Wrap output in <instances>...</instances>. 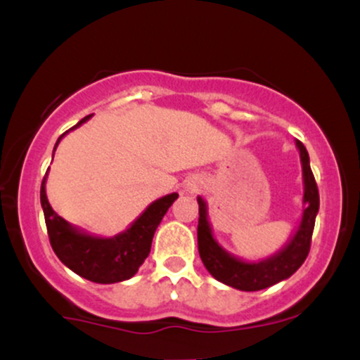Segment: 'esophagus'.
Here are the masks:
<instances>
[{"mask_svg": "<svg viewBox=\"0 0 360 360\" xmlns=\"http://www.w3.org/2000/svg\"><path fill=\"white\" fill-rule=\"evenodd\" d=\"M198 188H200V183H198L196 179L189 181V183L186 184V189H188L189 193H196V191H198Z\"/></svg>", "mask_w": 360, "mask_h": 360, "instance_id": "34e87169", "label": "esophagus"}]
</instances>
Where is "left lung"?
<instances>
[{
	"label": "left lung",
	"instance_id": "obj_1",
	"mask_svg": "<svg viewBox=\"0 0 360 360\" xmlns=\"http://www.w3.org/2000/svg\"><path fill=\"white\" fill-rule=\"evenodd\" d=\"M296 147L300 150L301 167H303L304 208L298 229L278 254L257 260V262H249V260H242L226 252L213 237L212 226L208 221L206 201L198 196V205H200L198 250H200V257L210 274L226 286L240 289V291H259V289L274 286L281 281L291 278L308 257L313 229H315V218L318 208H320V196H318L315 177L309 167L307 147L300 140H296Z\"/></svg>",
	"mask_w": 360,
	"mask_h": 360
}]
</instances>
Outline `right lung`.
<instances>
[{
	"label": "right lung",
	"instance_id": "add662e5",
	"mask_svg": "<svg viewBox=\"0 0 360 360\" xmlns=\"http://www.w3.org/2000/svg\"><path fill=\"white\" fill-rule=\"evenodd\" d=\"M93 115L82 118L71 130L81 127ZM71 130H68L65 134H69ZM65 134L57 139L53 152ZM47 174H45L42 188H40V203L44 208L49 240H51L52 249L60 259V262L72 272H76L77 276L93 281V283L113 284L134 278L150 252L152 238H154L157 226L179 194L171 193L167 196L159 198L147 206L146 212L140 214L125 232L105 238L76 229L53 212L47 200V193H45Z\"/></svg>",
	"mask_w": 360,
	"mask_h": 360
}]
</instances>
